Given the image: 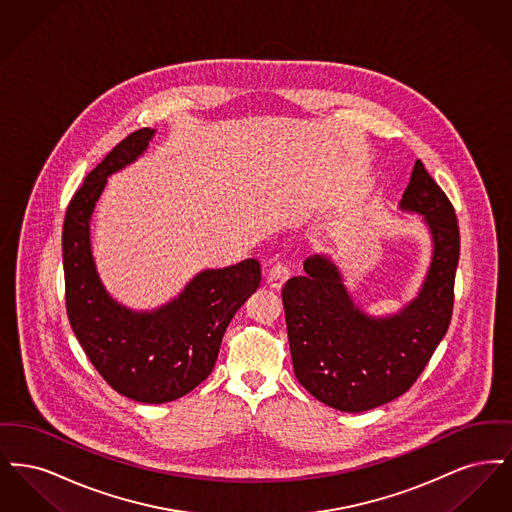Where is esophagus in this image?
I'll list each match as a JSON object with an SVG mask.
<instances>
[{
  "mask_svg": "<svg viewBox=\"0 0 512 512\" xmlns=\"http://www.w3.org/2000/svg\"><path fill=\"white\" fill-rule=\"evenodd\" d=\"M290 278V268L284 263H276L268 268L267 284L274 290H280L284 286V282Z\"/></svg>",
  "mask_w": 512,
  "mask_h": 512,
  "instance_id": "34e87169",
  "label": "esophagus"
}]
</instances>
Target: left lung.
<instances>
[{
  "instance_id": "obj_1",
  "label": "left lung",
  "mask_w": 512,
  "mask_h": 512,
  "mask_svg": "<svg viewBox=\"0 0 512 512\" xmlns=\"http://www.w3.org/2000/svg\"><path fill=\"white\" fill-rule=\"evenodd\" d=\"M399 209L420 215L432 240L424 282L403 309L388 317L368 315L324 253L307 257L305 274L290 278L282 290L293 372L313 397L343 413L376 409L409 390L451 322L459 224L451 201L420 161Z\"/></svg>"
}]
</instances>
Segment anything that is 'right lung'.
I'll return each instance as SVG.
<instances>
[{
	"instance_id": "obj_1",
	"label": "right lung",
	"mask_w": 512,
	"mask_h": 512,
	"mask_svg": "<svg viewBox=\"0 0 512 512\" xmlns=\"http://www.w3.org/2000/svg\"><path fill=\"white\" fill-rule=\"evenodd\" d=\"M155 130L142 128L90 172L63 224L67 315L74 336L103 380L138 403H169L197 388L213 370L222 336L261 284V265L245 259L205 268L169 303L134 311L105 290L90 242V222L107 178L146 153Z\"/></svg>"
}]
</instances>
